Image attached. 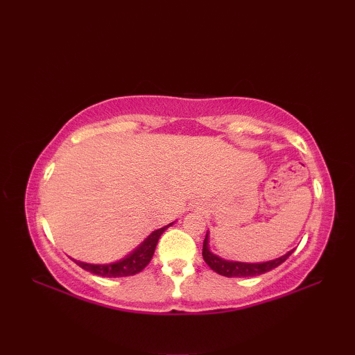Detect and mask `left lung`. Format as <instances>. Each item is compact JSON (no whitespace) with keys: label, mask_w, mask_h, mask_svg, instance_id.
<instances>
[{"label":"left lung","mask_w":355,"mask_h":355,"mask_svg":"<svg viewBox=\"0 0 355 355\" xmlns=\"http://www.w3.org/2000/svg\"><path fill=\"white\" fill-rule=\"evenodd\" d=\"M294 252V248L290 252L282 254L281 258L266 261V262H241V261H229L224 259L221 256L215 254L210 252L209 247V232L206 233L205 243H202V259L207 263V266L216 271L218 275L225 276V277H252V276H259L267 273V271L273 270L281 266L282 262L288 259V256Z\"/></svg>","instance_id":"left-lung-1"}]
</instances>
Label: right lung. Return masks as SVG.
I'll return each mask as SVG.
<instances>
[{"label":"right lung","instance_id":"add662e5","mask_svg":"<svg viewBox=\"0 0 355 355\" xmlns=\"http://www.w3.org/2000/svg\"><path fill=\"white\" fill-rule=\"evenodd\" d=\"M173 223L164 225L162 229L154 230L139 247H135L131 253H128L125 258L119 261L108 262V263H88V262H82L76 259L73 261L76 262L79 267L89 271V273L102 276V277H125V276L137 275L148 266L150 259H153L158 238H160L162 233L168 227H171Z\"/></svg>","mask_w":355,"mask_h":355}]
</instances>
